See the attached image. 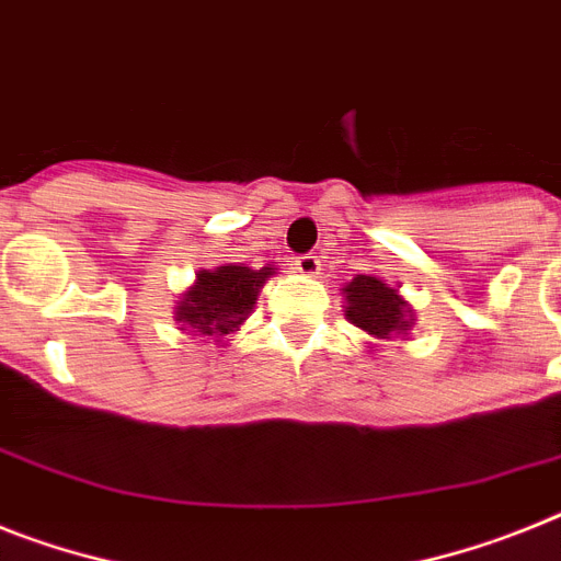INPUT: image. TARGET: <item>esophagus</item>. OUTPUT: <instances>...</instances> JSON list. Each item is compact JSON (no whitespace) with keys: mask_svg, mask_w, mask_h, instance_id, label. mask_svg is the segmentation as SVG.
<instances>
[{"mask_svg":"<svg viewBox=\"0 0 561 561\" xmlns=\"http://www.w3.org/2000/svg\"><path fill=\"white\" fill-rule=\"evenodd\" d=\"M296 271L302 273V276H317L319 271H322V262H319V256H313V253H305V256H296Z\"/></svg>","mask_w":561,"mask_h":561,"instance_id":"esophagus-1","label":"esophagus"}]
</instances>
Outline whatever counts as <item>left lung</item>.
Returning a JSON list of instances; mask_svg holds the SVG:
<instances>
[{
    "mask_svg": "<svg viewBox=\"0 0 561 561\" xmlns=\"http://www.w3.org/2000/svg\"><path fill=\"white\" fill-rule=\"evenodd\" d=\"M345 319L376 342H393L416 324V310L376 273H356L345 288Z\"/></svg>",
    "mask_w": 561,
    "mask_h": 561,
    "instance_id": "8db88e82",
    "label": "left lung"
}]
</instances>
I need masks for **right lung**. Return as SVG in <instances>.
<instances>
[{"label": "right lung", "instance_id": "right-lung-1", "mask_svg": "<svg viewBox=\"0 0 561 561\" xmlns=\"http://www.w3.org/2000/svg\"><path fill=\"white\" fill-rule=\"evenodd\" d=\"M273 273H276L273 265L253 271L242 262H225L210 271L202 267L191 288L179 294L173 308L179 331L199 336L202 342L214 339L216 345H225L222 339L239 331L244 319L251 317L253 305Z\"/></svg>", "mask_w": 561, "mask_h": 561}]
</instances>
